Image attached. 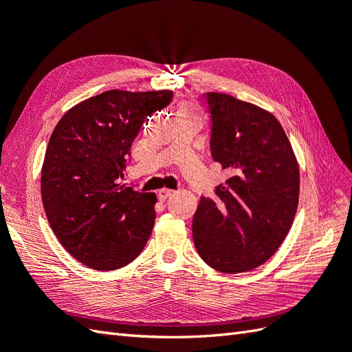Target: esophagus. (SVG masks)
I'll return each mask as SVG.
<instances>
[{
  "instance_id": "obj_1",
  "label": "esophagus",
  "mask_w": 352,
  "mask_h": 352,
  "mask_svg": "<svg viewBox=\"0 0 352 352\" xmlns=\"http://www.w3.org/2000/svg\"><path fill=\"white\" fill-rule=\"evenodd\" d=\"M157 195H159V198H160L162 201H164V199H168L170 195H174V190H170V189H160L159 193H157Z\"/></svg>"
}]
</instances>
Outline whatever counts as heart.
<instances>
[{"label":"heart","instance_id":"obj_1","mask_svg":"<svg viewBox=\"0 0 352 352\" xmlns=\"http://www.w3.org/2000/svg\"><path fill=\"white\" fill-rule=\"evenodd\" d=\"M178 113H193L192 111V109L189 107V106H182V109H180V111H178Z\"/></svg>","mask_w":352,"mask_h":352}]
</instances>
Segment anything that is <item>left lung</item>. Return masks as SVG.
<instances>
[{
    "mask_svg": "<svg viewBox=\"0 0 352 352\" xmlns=\"http://www.w3.org/2000/svg\"><path fill=\"white\" fill-rule=\"evenodd\" d=\"M204 96L212 157L231 177L214 189V198L199 199L193 242L216 271H251L271 258L289 233L300 198V168L272 113L227 94Z\"/></svg>",
    "mask_w": 352,
    "mask_h": 352,
    "instance_id": "left-lung-1",
    "label": "left lung"
}]
</instances>
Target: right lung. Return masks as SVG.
Listing matches in <instances>:
<instances>
[{"label": "right lung", "instance_id": "1", "mask_svg": "<svg viewBox=\"0 0 352 352\" xmlns=\"http://www.w3.org/2000/svg\"><path fill=\"white\" fill-rule=\"evenodd\" d=\"M172 91H107L69 109L45 153L41 190L50 226L80 263L115 271L136 258L154 227L155 193L119 183L146 116Z\"/></svg>", "mask_w": 352, "mask_h": 352}]
</instances>
